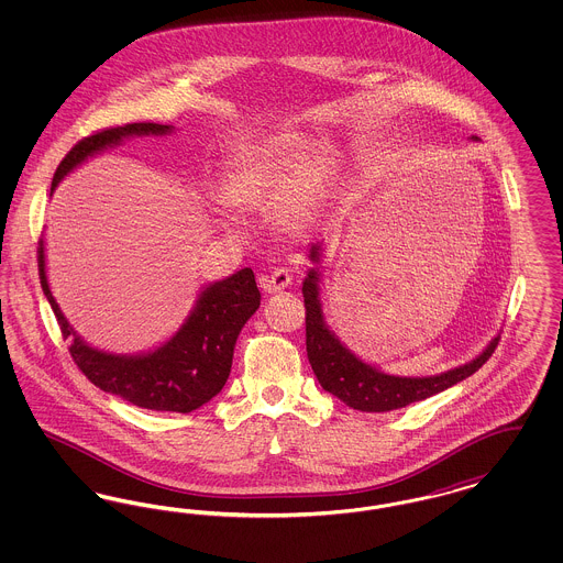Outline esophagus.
Instances as JSON below:
<instances>
[{"label":"esophagus","mask_w":563,"mask_h":563,"mask_svg":"<svg viewBox=\"0 0 563 563\" xmlns=\"http://www.w3.org/2000/svg\"><path fill=\"white\" fill-rule=\"evenodd\" d=\"M294 276L287 268L272 269L266 276L260 278V285L266 294H278V291H285L289 285H291Z\"/></svg>","instance_id":"esophagus-1"}]
</instances>
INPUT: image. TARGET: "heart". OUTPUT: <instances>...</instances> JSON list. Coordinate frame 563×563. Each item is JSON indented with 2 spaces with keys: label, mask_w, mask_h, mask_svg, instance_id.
Masks as SVG:
<instances>
[{
  "label": "heart",
  "mask_w": 563,
  "mask_h": 563,
  "mask_svg": "<svg viewBox=\"0 0 563 563\" xmlns=\"http://www.w3.org/2000/svg\"><path fill=\"white\" fill-rule=\"evenodd\" d=\"M327 181V152L303 133L257 136L242 143L217 188L219 200L234 211L272 209L285 230L310 219Z\"/></svg>",
  "instance_id": "1"
}]
</instances>
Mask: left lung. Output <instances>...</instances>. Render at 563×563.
Returning <instances> with one entry per match:
<instances>
[{
	"instance_id": "left-lung-1",
	"label": "left lung",
	"mask_w": 563,
	"mask_h": 563,
	"mask_svg": "<svg viewBox=\"0 0 563 563\" xmlns=\"http://www.w3.org/2000/svg\"><path fill=\"white\" fill-rule=\"evenodd\" d=\"M322 242L310 246V262L321 264ZM319 268L308 272L301 294L306 303V352L319 384L327 393L358 411H393L409 402L429 399L448 390L468 375L479 372L485 361L494 354L500 335L494 338L477 358L460 365L445 374L430 377H399L388 375L354 356L324 324L322 319Z\"/></svg>"
}]
</instances>
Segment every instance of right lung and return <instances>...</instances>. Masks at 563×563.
<instances>
[{
  "label": "right lung",
  "instance_id": "right-lung-1",
  "mask_svg": "<svg viewBox=\"0 0 563 563\" xmlns=\"http://www.w3.org/2000/svg\"><path fill=\"white\" fill-rule=\"evenodd\" d=\"M170 131L173 126L166 124L133 122L88 134L58 164L53 189L81 162L103 152L106 147L118 145L129 136L166 134ZM37 268L44 295L48 297L63 338L71 342L69 354L81 374L101 390L152 411L189 413L219 395L232 369L239 333L262 301L253 269H239L198 295L188 321L161 349L134 356L109 354L88 346L63 317L46 278L44 241H40L37 249Z\"/></svg>",
  "mask_w": 563,
  "mask_h": 563
}]
</instances>
